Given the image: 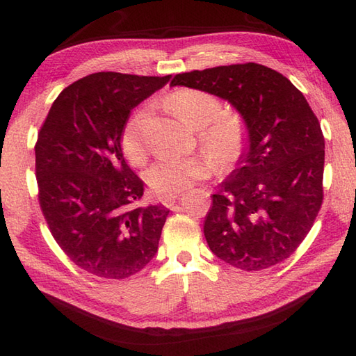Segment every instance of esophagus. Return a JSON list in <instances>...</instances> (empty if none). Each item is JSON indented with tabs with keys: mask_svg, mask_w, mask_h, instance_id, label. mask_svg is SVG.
Returning <instances> with one entry per match:
<instances>
[{
	"mask_svg": "<svg viewBox=\"0 0 356 356\" xmlns=\"http://www.w3.org/2000/svg\"><path fill=\"white\" fill-rule=\"evenodd\" d=\"M179 199V194H172V195H163V197H161V202L162 205H165L166 208H172L174 203L177 202Z\"/></svg>",
	"mask_w": 356,
	"mask_h": 356,
	"instance_id": "esophagus-1",
	"label": "esophagus"
}]
</instances>
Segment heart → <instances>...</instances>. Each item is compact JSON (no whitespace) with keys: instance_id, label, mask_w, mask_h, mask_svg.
Here are the masks:
<instances>
[{"instance_id":"1","label":"heart","mask_w":356,"mask_h":356,"mask_svg":"<svg viewBox=\"0 0 356 356\" xmlns=\"http://www.w3.org/2000/svg\"><path fill=\"white\" fill-rule=\"evenodd\" d=\"M166 108L185 124L199 128V142L214 154L199 153L186 157H162L145 171V182L159 195L184 191L197 180L208 179L217 170L231 168L245 154L249 143V127L236 110H222L218 97L199 88H180L166 99ZM145 108L134 111L120 133V148L133 165L147 161L148 147L143 134Z\"/></svg>"}]
</instances>
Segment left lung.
<instances>
[{
    "label": "left lung",
    "mask_w": 356,
    "mask_h": 356,
    "mask_svg": "<svg viewBox=\"0 0 356 356\" xmlns=\"http://www.w3.org/2000/svg\"><path fill=\"white\" fill-rule=\"evenodd\" d=\"M171 86L222 97L249 127L245 154L213 194L203 225L211 251L243 270L289 259L323 203L324 136L303 93L255 63L180 73Z\"/></svg>",
    "instance_id": "8db88e82"
}]
</instances>
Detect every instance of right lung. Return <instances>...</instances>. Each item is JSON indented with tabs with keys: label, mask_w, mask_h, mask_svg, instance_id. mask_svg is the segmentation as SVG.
Wrapping results in <instances>:
<instances>
[{
	"label": "right lung",
	"mask_w": 356,
	"mask_h": 356,
	"mask_svg": "<svg viewBox=\"0 0 356 356\" xmlns=\"http://www.w3.org/2000/svg\"><path fill=\"white\" fill-rule=\"evenodd\" d=\"M168 76L88 74L64 88L38 133V200L53 238L86 272L122 280L153 260L170 209L139 207L143 182L120 133L130 111Z\"/></svg>",
	"instance_id": "1"
}]
</instances>
